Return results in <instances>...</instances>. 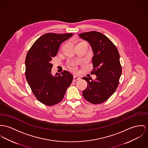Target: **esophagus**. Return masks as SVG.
I'll list each match as a JSON object with an SVG mask.
<instances>
[{"label": "esophagus", "instance_id": "34e87169", "mask_svg": "<svg viewBox=\"0 0 148 148\" xmlns=\"http://www.w3.org/2000/svg\"><path fill=\"white\" fill-rule=\"evenodd\" d=\"M79 79H80V77H78L75 76V75L74 76V77H73V80L74 81H77V80Z\"/></svg>", "mask_w": 148, "mask_h": 148}]
</instances>
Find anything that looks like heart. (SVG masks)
<instances>
[{
    "label": "heart",
    "instance_id": "b5f03b06",
    "mask_svg": "<svg viewBox=\"0 0 148 148\" xmlns=\"http://www.w3.org/2000/svg\"><path fill=\"white\" fill-rule=\"evenodd\" d=\"M78 62L76 61H70L68 63V68L72 71H76L77 69Z\"/></svg>",
    "mask_w": 148,
    "mask_h": 148
}]
</instances>
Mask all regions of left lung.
I'll use <instances>...</instances> for the list:
<instances>
[{"label": "left lung", "mask_w": 148, "mask_h": 148, "mask_svg": "<svg viewBox=\"0 0 148 148\" xmlns=\"http://www.w3.org/2000/svg\"><path fill=\"white\" fill-rule=\"evenodd\" d=\"M80 37L91 45L93 56V69L91 74L96 79L83 77L87 87L83 91L84 98L93 104L106 101L116 90L122 74L119 53L113 43L105 35L96 31L79 34Z\"/></svg>", "instance_id": "obj_1"}]
</instances>
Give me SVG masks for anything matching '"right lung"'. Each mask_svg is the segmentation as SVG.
<instances>
[{
	"label": "right lung",
	"mask_w": 148,
	"mask_h": 148,
	"mask_svg": "<svg viewBox=\"0 0 148 148\" xmlns=\"http://www.w3.org/2000/svg\"><path fill=\"white\" fill-rule=\"evenodd\" d=\"M73 34L47 33L39 37L29 50L26 59L25 75L36 99L47 106L61 101L73 76L64 70L51 74V60L57 55L60 45Z\"/></svg>",
	"instance_id": "1"
}]
</instances>
